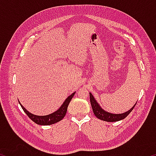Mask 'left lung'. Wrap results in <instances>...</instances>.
<instances>
[{
	"label": "left lung",
	"instance_id": "8db88e82",
	"mask_svg": "<svg viewBox=\"0 0 156 156\" xmlns=\"http://www.w3.org/2000/svg\"><path fill=\"white\" fill-rule=\"evenodd\" d=\"M89 97H90V102L92 107V109H93V112L95 115H96L98 119L107 121V122H116V121H119L125 119L126 116L132 112V110L133 109L134 107H135L136 105V103L135 105H134L130 110H129L128 112H126L125 113H120V114H113V113L107 112H105V110L102 109L98 105V103L96 102V100H95L93 95L91 93H89Z\"/></svg>",
	"mask_w": 156,
	"mask_h": 156
}]
</instances>
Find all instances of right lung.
<instances>
[{
	"label": "right lung",
	"mask_w": 156,
	"mask_h": 156,
	"mask_svg": "<svg viewBox=\"0 0 156 156\" xmlns=\"http://www.w3.org/2000/svg\"><path fill=\"white\" fill-rule=\"evenodd\" d=\"M75 93L76 92L73 93L72 95H70V96L65 100L64 103L62 105V106L59 108L58 110H57L56 112H55L54 113H51V114L47 115L40 116V115H36L34 114H32V113L29 112L27 110H26L25 108H24V107L20 103V102L19 103L21 107H22V109H23V111H24L26 114L28 115V117L30 118L31 120L34 121V122L36 123L37 125H53V124L59 122V121L62 120V118L65 117V115H66V113H67V111L68 105L69 104L71 100L72 99V98L73 97V96H74Z\"/></svg>",
	"instance_id": "add662e5"
}]
</instances>
